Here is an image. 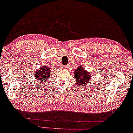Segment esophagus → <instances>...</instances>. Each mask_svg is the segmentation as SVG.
Instances as JSON below:
<instances>
[{
	"label": "esophagus",
	"mask_w": 133,
	"mask_h": 133,
	"mask_svg": "<svg viewBox=\"0 0 133 133\" xmlns=\"http://www.w3.org/2000/svg\"><path fill=\"white\" fill-rule=\"evenodd\" d=\"M69 68V67L68 66V65H62V68L63 69H68V68Z\"/></svg>",
	"instance_id": "obj_1"
}]
</instances>
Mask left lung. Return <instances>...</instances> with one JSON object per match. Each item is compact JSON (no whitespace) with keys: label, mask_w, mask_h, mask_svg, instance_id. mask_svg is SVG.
<instances>
[{"label":"left lung","mask_w":133,"mask_h":133,"mask_svg":"<svg viewBox=\"0 0 133 133\" xmlns=\"http://www.w3.org/2000/svg\"><path fill=\"white\" fill-rule=\"evenodd\" d=\"M74 76L76 79V83L79 86L84 87L87 86V84L91 81L92 74L91 73L88 72L85 69L84 67L79 65L77 67V69L74 72Z\"/></svg>","instance_id":"8db88e82"}]
</instances>
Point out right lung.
Instances as JSON below:
<instances>
[{"instance_id": "obj_1", "label": "right lung", "mask_w": 133, "mask_h": 133, "mask_svg": "<svg viewBox=\"0 0 133 133\" xmlns=\"http://www.w3.org/2000/svg\"><path fill=\"white\" fill-rule=\"evenodd\" d=\"M52 69L49 68L47 65L45 66H41L39 69L36 70L34 71V77L35 80L37 81V83L43 84L45 86V84L48 82L47 80L49 79L50 76L51 74Z\"/></svg>"}]
</instances>
